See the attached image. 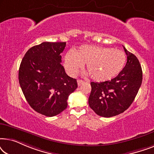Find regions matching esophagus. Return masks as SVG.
<instances>
[{
	"label": "esophagus",
	"mask_w": 154,
	"mask_h": 154,
	"mask_svg": "<svg viewBox=\"0 0 154 154\" xmlns=\"http://www.w3.org/2000/svg\"><path fill=\"white\" fill-rule=\"evenodd\" d=\"M84 83V81H83V80H78V85L80 86L82 84Z\"/></svg>",
	"instance_id": "34e87169"
}]
</instances>
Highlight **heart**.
Here are the masks:
<instances>
[{
  "mask_svg": "<svg viewBox=\"0 0 154 154\" xmlns=\"http://www.w3.org/2000/svg\"><path fill=\"white\" fill-rule=\"evenodd\" d=\"M127 57L120 50L97 45H82L65 54L64 68L70 75H76L86 64V69L94 81H110L123 70Z\"/></svg>",
  "mask_w": 154,
  "mask_h": 154,
  "instance_id": "1",
  "label": "heart"
}]
</instances>
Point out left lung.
I'll use <instances>...</instances> for the list:
<instances>
[{"instance_id":"1","label":"left lung","mask_w":154,"mask_h":154,"mask_svg":"<svg viewBox=\"0 0 154 154\" xmlns=\"http://www.w3.org/2000/svg\"><path fill=\"white\" fill-rule=\"evenodd\" d=\"M127 63L121 73L101 83L91 82L88 104L98 116L109 118L123 113L135 98L142 82V70L137 57L123 47Z\"/></svg>"}]
</instances>
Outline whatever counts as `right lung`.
Returning a JSON list of instances; mask_svg holds the SVG:
<instances>
[{
	"mask_svg": "<svg viewBox=\"0 0 154 154\" xmlns=\"http://www.w3.org/2000/svg\"><path fill=\"white\" fill-rule=\"evenodd\" d=\"M65 42H43L26 52L19 69V82L31 108L54 116L67 107V100L78 87L61 64Z\"/></svg>",
	"mask_w": 154,
	"mask_h": 154,
	"instance_id": "1",
	"label": "right lung"
}]
</instances>
